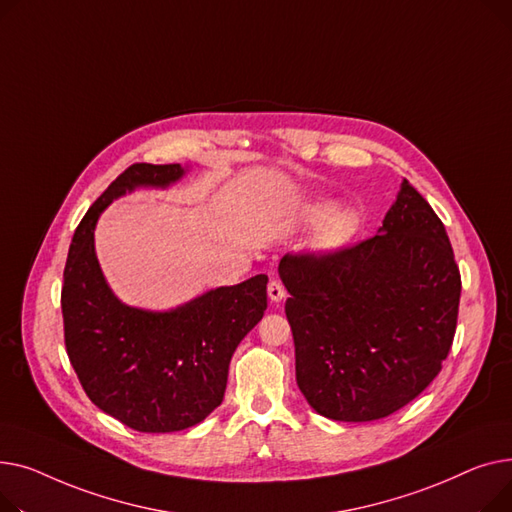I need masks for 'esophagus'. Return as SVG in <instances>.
Returning a JSON list of instances; mask_svg holds the SVG:
<instances>
[{
	"instance_id": "34e87169",
	"label": "esophagus",
	"mask_w": 512,
	"mask_h": 512,
	"mask_svg": "<svg viewBox=\"0 0 512 512\" xmlns=\"http://www.w3.org/2000/svg\"><path fill=\"white\" fill-rule=\"evenodd\" d=\"M268 297H270V302H281V299L285 297V287L281 285V281L268 283Z\"/></svg>"
}]
</instances>
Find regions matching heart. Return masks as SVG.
I'll return each instance as SVG.
<instances>
[{"mask_svg":"<svg viewBox=\"0 0 512 512\" xmlns=\"http://www.w3.org/2000/svg\"><path fill=\"white\" fill-rule=\"evenodd\" d=\"M306 221L312 225L322 223L318 231V244L322 248H337L345 244L357 229V215L353 210H333V204L318 202L306 210Z\"/></svg>","mask_w":512,"mask_h":512,"instance_id":"b5f03b06","label":"heart"}]
</instances>
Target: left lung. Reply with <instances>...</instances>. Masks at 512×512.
<instances>
[{
  "instance_id": "1",
  "label": "left lung",
  "mask_w": 512,
  "mask_h": 512,
  "mask_svg": "<svg viewBox=\"0 0 512 512\" xmlns=\"http://www.w3.org/2000/svg\"><path fill=\"white\" fill-rule=\"evenodd\" d=\"M279 275L306 401L335 422L399 411L453 347L461 273L438 215L403 182L376 235L330 252H289Z\"/></svg>"
}]
</instances>
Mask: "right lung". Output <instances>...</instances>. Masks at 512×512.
<instances>
[{
	"label": "right lung",
	"mask_w": 512,
	"mask_h": 512,
	"mask_svg": "<svg viewBox=\"0 0 512 512\" xmlns=\"http://www.w3.org/2000/svg\"><path fill=\"white\" fill-rule=\"evenodd\" d=\"M184 167L134 163L88 208L64 268L62 314L70 364L86 397L136 432L200 424L225 395L231 355L266 310V275L208 291L171 312L124 306L95 256L103 208L136 186L165 188Z\"/></svg>",
	"instance_id": "add662e5"
}]
</instances>
